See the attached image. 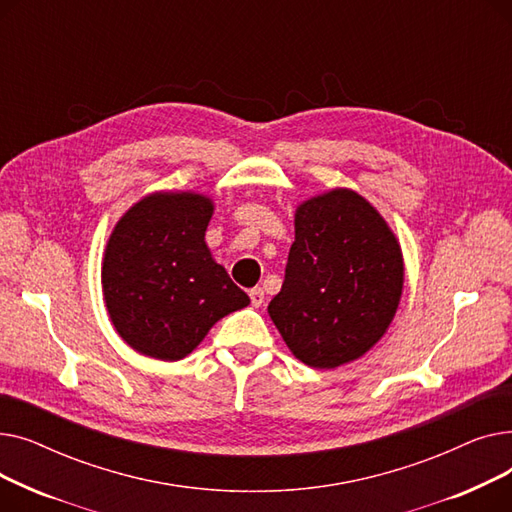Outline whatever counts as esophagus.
Returning <instances> with one entry per match:
<instances>
[{
  "label": "esophagus",
  "instance_id": "obj_1",
  "mask_svg": "<svg viewBox=\"0 0 512 512\" xmlns=\"http://www.w3.org/2000/svg\"><path fill=\"white\" fill-rule=\"evenodd\" d=\"M249 297H251V305H253V307H261L263 301H265V292H263V288L255 286V288H251Z\"/></svg>",
  "mask_w": 512,
  "mask_h": 512
}]
</instances>
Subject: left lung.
Returning <instances> with one entry per match:
<instances>
[{"label": "left lung", "mask_w": 512, "mask_h": 512, "mask_svg": "<svg viewBox=\"0 0 512 512\" xmlns=\"http://www.w3.org/2000/svg\"><path fill=\"white\" fill-rule=\"evenodd\" d=\"M405 261L382 213L332 188L294 213L282 290L267 305L290 353L315 369L361 359L396 315Z\"/></svg>", "instance_id": "obj_1"}]
</instances>
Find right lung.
Returning <instances> with one entry per match:
<instances>
[{
    "label": "right lung",
    "instance_id": "add662e5",
    "mask_svg": "<svg viewBox=\"0 0 512 512\" xmlns=\"http://www.w3.org/2000/svg\"><path fill=\"white\" fill-rule=\"evenodd\" d=\"M213 201L157 191L134 203L107 238L101 288L107 315L134 351L178 361L251 299L213 259L205 230Z\"/></svg>",
    "mask_w": 512,
    "mask_h": 512
}]
</instances>
